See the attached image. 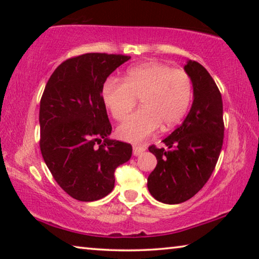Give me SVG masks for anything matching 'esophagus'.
<instances>
[{"label": "esophagus", "instance_id": "34e87169", "mask_svg": "<svg viewBox=\"0 0 259 259\" xmlns=\"http://www.w3.org/2000/svg\"><path fill=\"white\" fill-rule=\"evenodd\" d=\"M145 152V148H144L143 146H134V155L135 156H138L140 154H143V153Z\"/></svg>", "mask_w": 259, "mask_h": 259}]
</instances>
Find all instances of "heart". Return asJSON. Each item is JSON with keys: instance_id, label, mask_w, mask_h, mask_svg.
<instances>
[{"instance_id": "1", "label": "heart", "mask_w": 259, "mask_h": 259, "mask_svg": "<svg viewBox=\"0 0 259 259\" xmlns=\"http://www.w3.org/2000/svg\"><path fill=\"white\" fill-rule=\"evenodd\" d=\"M140 98L142 108L117 126V137L139 143L162 124L169 130L182 121L192 100V81L182 69L145 63L125 72L123 81L109 77L102 88V100L115 120H123Z\"/></svg>"}]
</instances>
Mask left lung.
<instances>
[{
    "instance_id": "obj_1",
    "label": "left lung",
    "mask_w": 259,
    "mask_h": 259,
    "mask_svg": "<svg viewBox=\"0 0 259 259\" xmlns=\"http://www.w3.org/2000/svg\"><path fill=\"white\" fill-rule=\"evenodd\" d=\"M191 77L193 103L185 120L164 138L166 146L148 150L157 164L147 178L155 200L178 204L194 196L211 176L224 138L222 95L207 69L196 61L184 66Z\"/></svg>"
}]
</instances>
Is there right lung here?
<instances>
[{
	"mask_svg": "<svg viewBox=\"0 0 259 259\" xmlns=\"http://www.w3.org/2000/svg\"><path fill=\"white\" fill-rule=\"evenodd\" d=\"M131 57L85 54L61 63L40 103V147L55 181L73 199L90 202L114 188V171L133 154L130 144L109 138L102 100L107 77Z\"/></svg>",
	"mask_w": 259,
	"mask_h": 259,
	"instance_id": "right-lung-1",
	"label": "right lung"
}]
</instances>
